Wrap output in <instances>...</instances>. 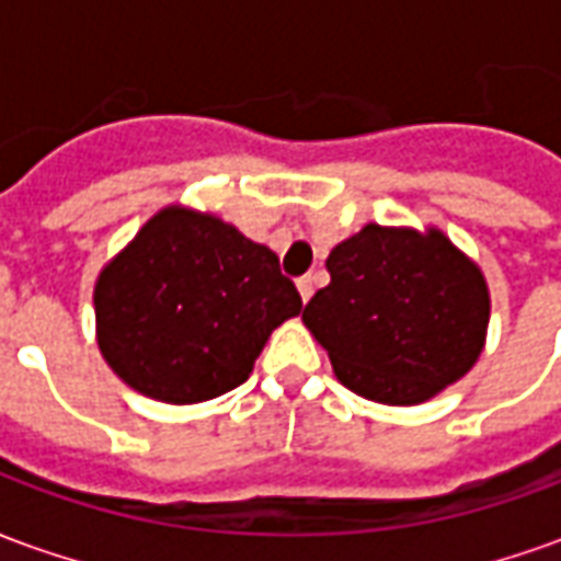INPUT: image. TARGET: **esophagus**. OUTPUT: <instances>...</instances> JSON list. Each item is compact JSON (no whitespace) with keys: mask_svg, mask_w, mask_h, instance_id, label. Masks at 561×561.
<instances>
[{"mask_svg":"<svg viewBox=\"0 0 561 561\" xmlns=\"http://www.w3.org/2000/svg\"><path fill=\"white\" fill-rule=\"evenodd\" d=\"M297 291L304 297V304H309V297L316 294V276H300L297 279Z\"/></svg>","mask_w":561,"mask_h":561,"instance_id":"34e87169","label":"esophagus"}]
</instances>
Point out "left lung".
Returning a JSON list of instances; mask_svg holds the SVG:
<instances>
[{"label": "left lung", "instance_id": "1", "mask_svg": "<svg viewBox=\"0 0 561 561\" xmlns=\"http://www.w3.org/2000/svg\"><path fill=\"white\" fill-rule=\"evenodd\" d=\"M328 270L304 321L357 397L414 405L478 360L490 294L445 233L366 225L330 252Z\"/></svg>", "mask_w": 561, "mask_h": 561}]
</instances>
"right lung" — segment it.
I'll use <instances>...</instances> for the list:
<instances>
[{
  "label": "right lung",
  "mask_w": 561,
  "mask_h": 561,
  "mask_svg": "<svg viewBox=\"0 0 561 561\" xmlns=\"http://www.w3.org/2000/svg\"><path fill=\"white\" fill-rule=\"evenodd\" d=\"M304 300L267 245L201 213L161 209L95 285L99 348L152 400L204 402L243 385Z\"/></svg>",
  "instance_id": "right-lung-1"
}]
</instances>
